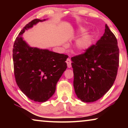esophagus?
Masks as SVG:
<instances>
[{"label": "esophagus", "mask_w": 128, "mask_h": 128, "mask_svg": "<svg viewBox=\"0 0 128 128\" xmlns=\"http://www.w3.org/2000/svg\"><path fill=\"white\" fill-rule=\"evenodd\" d=\"M66 64H67V65H68V68H71V60L69 58H68L67 60H66Z\"/></svg>", "instance_id": "esophagus-1"}]
</instances>
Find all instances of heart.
<instances>
[{
  "label": "heart",
  "mask_w": 128,
  "mask_h": 128,
  "mask_svg": "<svg viewBox=\"0 0 128 128\" xmlns=\"http://www.w3.org/2000/svg\"><path fill=\"white\" fill-rule=\"evenodd\" d=\"M87 31L86 28H81L79 29V32L83 33ZM92 44V36L90 34H86L77 40L76 48L78 51L84 52L90 48Z\"/></svg>",
  "instance_id": "1"
}]
</instances>
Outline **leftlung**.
Returning <instances> with one entry per match:
<instances>
[{"label":"left lung","mask_w":128,"mask_h":128,"mask_svg":"<svg viewBox=\"0 0 128 128\" xmlns=\"http://www.w3.org/2000/svg\"><path fill=\"white\" fill-rule=\"evenodd\" d=\"M75 93L84 102L101 98L114 83L119 66L117 40L106 24L105 32L84 54L71 58Z\"/></svg>","instance_id":"obj_1"}]
</instances>
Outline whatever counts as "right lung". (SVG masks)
Returning <instances> with one entry per match:
<instances>
[{
	"label": "right lung",
	"instance_id": "obj_1",
	"mask_svg": "<svg viewBox=\"0 0 128 128\" xmlns=\"http://www.w3.org/2000/svg\"><path fill=\"white\" fill-rule=\"evenodd\" d=\"M45 20L34 19L27 24L16 39L13 49L17 85L30 99L40 102L48 100L55 93L58 82L67 68L68 58L46 49L31 47L24 40L26 30Z\"/></svg>",
	"mask_w": 128,
	"mask_h": 128
}]
</instances>
